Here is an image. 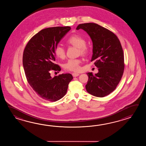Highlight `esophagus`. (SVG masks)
<instances>
[{"mask_svg": "<svg viewBox=\"0 0 146 146\" xmlns=\"http://www.w3.org/2000/svg\"><path fill=\"white\" fill-rule=\"evenodd\" d=\"M72 75L74 77H78L79 75V74H78L77 73H72Z\"/></svg>", "mask_w": 146, "mask_h": 146, "instance_id": "1", "label": "esophagus"}]
</instances>
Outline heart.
I'll list each match as a JSON object with an SVG mask.
<instances>
[{
	"mask_svg": "<svg viewBox=\"0 0 146 146\" xmlns=\"http://www.w3.org/2000/svg\"><path fill=\"white\" fill-rule=\"evenodd\" d=\"M69 45L76 47L78 48V53L81 55H85L89 52V48L86 44V41L84 37L78 35H73L67 40ZM56 56L60 59H64L66 56L65 50L60 45L56 46L55 49ZM81 61L79 59H70L64 64V68L67 71L77 72L81 69Z\"/></svg>",
	"mask_w": 146,
	"mask_h": 146,
	"instance_id": "b5f03b06",
	"label": "heart"
}]
</instances>
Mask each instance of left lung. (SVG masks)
Returning a JSON list of instances; mask_svg holds the SVG:
<instances>
[{
	"mask_svg": "<svg viewBox=\"0 0 146 146\" xmlns=\"http://www.w3.org/2000/svg\"><path fill=\"white\" fill-rule=\"evenodd\" d=\"M77 30L82 29L90 36L93 43L91 61H94L99 72H88L86 86L87 92L96 97H104L115 90L124 70V57L121 44L112 32L94 23L80 24Z\"/></svg>",
	"mask_w": 146,
	"mask_h": 146,
	"instance_id": "1",
	"label": "left lung"
}]
</instances>
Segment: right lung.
Masks as SVG:
<instances>
[{
    "label": "right lung",
    "mask_w": 146,
    "mask_h": 146,
    "mask_svg": "<svg viewBox=\"0 0 146 146\" xmlns=\"http://www.w3.org/2000/svg\"><path fill=\"white\" fill-rule=\"evenodd\" d=\"M70 29L57 27L42 30L28 42L23 52V66L28 83L38 96L48 101L62 99L73 79L70 74L50 76L52 70H61L54 63L55 49Z\"/></svg>",
    "instance_id": "add662e5"
}]
</instances>
